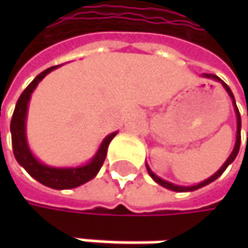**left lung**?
Returning a JSON list of instances; mask_svg holds the SVG:
<instances>
[{
    "mask_svg": "<svg viewBox=\"0 0 248 248\" xmlns=\"http://www.w3.org/2000/svg\"><path fill=\"white\" fill-rule=\"evenodd\" d=\"M202 77H205V78H211V80H214V81H218V83H221V86H223L224 89H225V92L228 93V96H230V99H231V102H232V108H234V112H235V118H237V133H235V143H234V148H232V151H231V154H230V156L227 158V161L224 162L223 165H221V168L217 171V172L214 173V175H211L210 178H207V179H204V181H201L200 184H195V185H189V186H184V185H176V184H172V182H170V181H165V179H162L161 176H158L156 173L152 172V170L149 168V165L146 164V170H148V173L151 175V178L156 182V184H159V185H162L164 188H167V189H171V191H175V192H189V191H195V189H200V188H202V186H205V185H208V184H211V182H214L217 178H220L223 172L227 170V167L235 159V156H237V154H238V151H240V142H241V118H240V112H238V108H237V105H235V99H234V94H232V92H231V89L224 83L223 80L218 77V76L216 75H208V73H204Z\"/></svg>",
    "mask_w": 248,
    "mask_h": 248,
    "instance_id": "obj_1",
    "label": "left lung"
}]
</instances>
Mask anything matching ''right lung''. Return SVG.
<instances>
[{
    "mask_svg": "<svg viewBox=\"0 0 248 248\" xmlns=\"http://www.w3.org/2000/svg\"><path fill=\"white\" fill-rule=\"evenodd\" d=\"M59 66H53L37 76L21 93L20 99L17 100L14 115L11 119V140H13V151L17 162L30 173L34 179H37L40 184L50 186L53 189H70L77 188L90 179H93L97 172L100 171L110 140L118 135V132L109 133L102 143L99 145L96 154L92 156L90 161L86 164L77 165V167H50L43 164L31 151L27 139V113H28V105L32 92L38 86V83L53 70H56Z\"/></svg>",
    "mask_w": 248,
    "mask_h": 248,
    "instance_id": "1",
    "label": "right lung"
}]
</instances>
